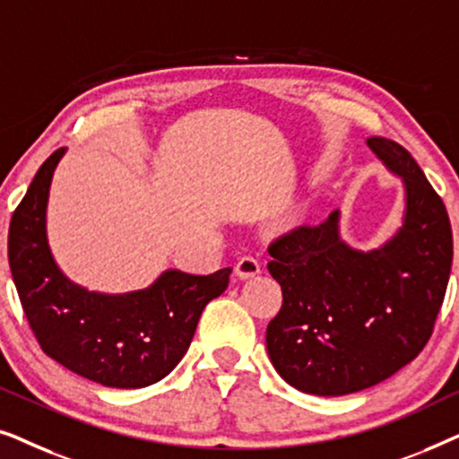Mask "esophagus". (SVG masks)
I'll return each instance as SVG.
<instances>
[{"label": "esophagus", "mask_w": 459, "mask_h": 459, "mask_svg": "<svg viewBox=\"0 0 459 459\" xmlns=\"http://www.w3.org/2000/svg\"><path fill=\"white\" fill-rule=\"evenodd\" d=\"M236 273L238 278L242 280H248V278H255L256 273H261V263L259 259H255V256H242V259H238L236 263Z\"/></svg>", "instance_id": "34e87169"}]
</instances>
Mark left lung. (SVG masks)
Returning a JSON list of instances; mask_svg holds the SVG:
<instances>
[{
  "label": "left lung",
  "mask_w": 459,
  "mask_h": 459,
  "mask_svg": "<svg viewBox=\"0 0 459 459\" xmlns=\"http://www.w3.org/2000/svg\"><path fill=\"white\" fill-rule=\"evenodd\" d=\"M368 146L403 181L401 228L357 250L341 238V211L269 244L281 309L267 325L275 372L299 391L341 397L391 378L416 359L435 328L454 261L443 200L397 142Z\"/></svg>",
  "instance_id": "8db88e82"
}]
</instances>
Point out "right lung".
Masks as SVG:
<instances>
[{"label": "right lung", "mask_w": 459, "mask_h": 459, "mask_svg": "<svg viewBox=\"0 0 459 459\" xmlns=\"http://www.w3.org/2000/svg\"><path fill=\"white\" fill-rule=\"evenodd\" d=\"M65 152L56 150L39 167L10 221L8 259L24 316L43 353L71 372L102 386H150L186 355L231 267L211 275L167 269L154 284L125 294L74 284L54 259L46 225L49 186Z\"/></svg>", "instance_id": "1"}]
</instances>
